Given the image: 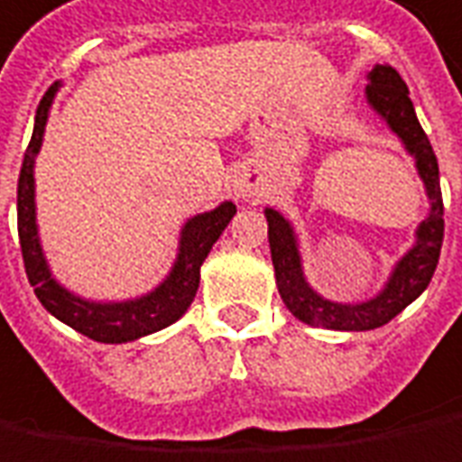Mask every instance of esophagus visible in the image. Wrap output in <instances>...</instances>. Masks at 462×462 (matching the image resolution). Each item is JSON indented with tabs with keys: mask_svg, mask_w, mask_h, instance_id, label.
<instances>
[{
	"mask_svg": "<svg viewBox=\"0 0 462 462\" xmlns=\"http://www.w3.org/2000/svg\"><path fill=\"white\" fill-rule=\"evenodd\" d=\"M238 195H246V190H244V188H238Z\"/></svg>",
	"mask_w": 462,
	"mask_h": 462,
	"instance_id": "obj_1",
	"label": "esophagus"
}]
</instances>
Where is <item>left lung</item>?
Returning <instances> with one entry per match:
<instances>
[{
  "label": "left lung",
  "instance_id": "left-lung-1",
  "mask_svg": "<svg viewBox=\"0 0 462 462\" xmlns=\"http://www.w3.org/2000/svg\"><path fill=\"white\" fill-rule=\"evenodd\" d=\"M366 96L374 111H379L383 122L397 132L404 147L414 154L420 178L425 180L430 195V216L417 228V244L394 269L389 284L382 295H376L361 305H338L328 302L318 292H312L310 284L302 277L297 241L290 224L282 218L277 210L267 208L269 224V249H272V264L277 274V290L287 305V310L302 323L325 328V330H374L382 328L392 318H397L410 302L427 290L432 280L438 259H440L442 238H445V206L440 193V167L427 139L422 124L411 106L410 88L402 80L392 65H376L368 76Z\"/></svg>",
  "mask_w": 462,
  "mask_h": 462
}]
</instances>
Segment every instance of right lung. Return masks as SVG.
I'll return each mask as SVG.
<instances>
[{
  "instance_id": "obj_1",
  "label": "right lung",
  "mask_w": 462,
  "mask_h": 462,
  "mask_svg": "<svg viewBox=\"0 0 462 462\" xmlns=\"http://www.w3.org/2000/svg\"><path fill=\"white\" fill-rule=\"evenodd\" d=\"M55 88H58V83L48 88V94L42 96V101L37 106L35 129H32L27 152H24L20 180H17V234H20L22 262H24L27 280L35 287L37 300L42 302L45 310L52 312L58 320H63L65 325H70L73 330L88 336L91 340L124 343V340L150 336L154 330H162L175 320H180L185 310L190 308L198 282H200V264L206 262L213 244L218 241L228 221L234 218L236 206L221 203L216 210L195 216L185 224L175 267L170 272V277L147 297H139L132 302L98 305V302H86L80 297L65 292L63 287L52 280L48 264L42 259L35 226V178H32L35 154L42 142L48 108L52 104Z\"/></svg>"
}]
</instances>
